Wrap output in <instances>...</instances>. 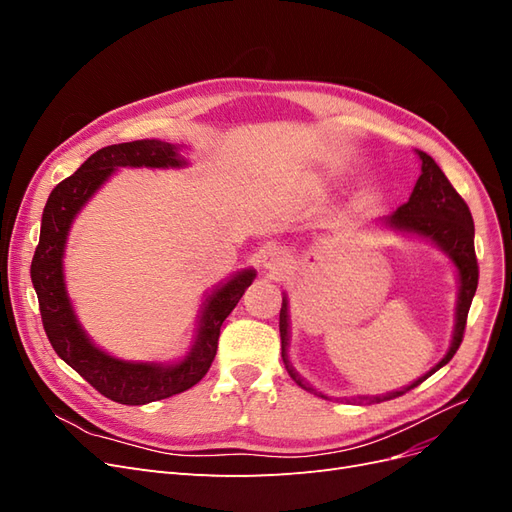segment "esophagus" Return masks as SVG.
Returning a JSON list of instances; mask_svg holds the SVG:
<instances>
[{
	"instance_id": "obj_1",
	"label": "esophagus",
	"mask_w": 512,
	"mask_h": 512,
	"mask_svg": "<svg viewBox=\"0 0 512 512\" xmlns=\"http://www.w3.org/2000/svg\"><path fill=\"white\" fill-rule=\"evenodd\" d=\"M290 265V254L282 247H269V250L262 254V267L269 273H282Z\"/></svg>"
}]
</instances>
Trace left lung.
Here are the masks:
<instances>
[{
  "label": "left lung",
  "mask_w": 512,
  "mask_h": 512,
  "mask_svg": "<svg viewBox=\"0 0 512 512\" xmlns=\"http://www.w3.org/2000/svg\"><path fill=\"white\" fill-rule=\"evenodd\" d=\"M418 156H421V160H423V175L418 177L408 203L401 205L386 222H389L397 230L416 232V235L436 241L442 250L453 258V262L459 269V284H461L459 286V303H457V324H455L451 350L446 352L444 359L436 367H433L429 374L412 382L404 391H395V393H389L384 397H374V399L369 397V401H376V404H380V401H384V399H393V397H399V395L412 391L414 386L425 382L431 374H436L442 365H446L453 359L455 352L459 350V346L463 342L468 312H470V305H472L474 292L478 286V260H476V252H474V220H472L470 207L466 205V200L457 194V190L453 188L451 181L446 179L442 168L433 162V158H429L423 151H418ZM280 337H282V359L286 363V346H288V303H286V299L282 301V309H280ZM288 374L294 382L303 386L305 391H314V389H309V386H305L292 369H288ZM320 397H324V395H320Z\"/></svg>",
  "instance_id": "obj_1"
}]
</instances>
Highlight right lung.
I'll return each mask as SVG.
<instances>
[{
	"label": "right lung",
	"mask_w": 512,
	"mask_h": 512,
	"mask_svg": "<svg viewBox=\"0 0 512 512\" xmlns=\"http://www.w3.org/2000/svg\"><path fill=\"white\" fill-rule=\"evenodd\" d=\"M179 164L181 160L177 158L175 147L162 141H134L102 147L94 156H89L74 175L55 185L42 213L40 241L32 260V284L38 294L46 337L61 359L74 371H79L98 393L123 406H143L149 401L173 397L203 380L218 352L222 322L235 309L256 275L254 271H243L213 294L203 314L198 342L188 359L179 365L126 363L104 354L89 342L72 314L64 288V273H61V256H64L66 235L74 215L113 173L115 166L164 168Z\"/></svg>",
	"instance_id": "1"
}]
</instances>
